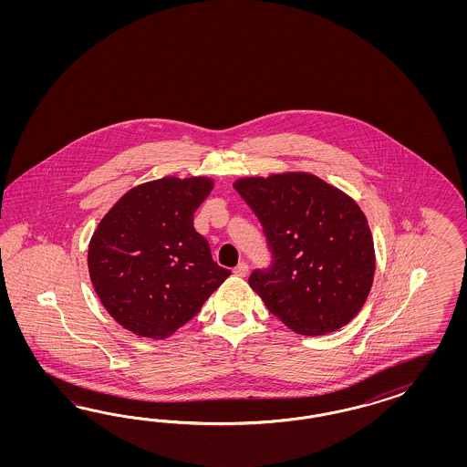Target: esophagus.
<instances>
[{
	"label": "esophagus",
	"instance_id": "esophagus-1",
	"mask_svg": "<svg viewBox=\"0 0 467 467\" xmlns=\"http://www.w3.org/2000/svg\"><path fill=\"white\" fill-rule=\"evenodd\" d=\"M234 275H238V277H244V275H248V265L244 264V262H241V264H238L236 267H234Z\"/></svg>",
	"mask_w": 467,
	"mask_h": 467
}]
</instances>
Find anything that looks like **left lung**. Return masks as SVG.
Returning <instances> with one entry per match:
<instances>
[{
    "label": "left lung",
    "instance_id": "8db88e82",
    "mask_svg": "<svg viewBox=\"0 0 467 467\" xmlns=\"http://www.w3.org/2000/svg\"><path fill=\"white\" fill-rule=\"evenodd\" d=\"M233 186L260 219L275 258L248 279L265 306L301 336L348 326L367 301L377 262L354 198L305 171L244 176Z\"/></svg>",
    "mask_w": 467,
    "mask_h": 467
}]
</instances>
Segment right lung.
I'll use <instances>...</instances> for the list:
<instances>
[{
  "instance_id": "add662e5",
  "label": "right lung",
  "mask_w": 467,
  "mask_h": 467,
  "mask_svg": "<svg viewBox=\"0 0 467 467\" xmlns=\"http://www.w3.org/2000/svg\"><path fill=\"white\" fill-rule=\"evenodd\" d=\"M213 188L209 176H166L133 186L100 219L88 275L102 306L131 334L170 337L231 275L193 227Z\"/></svg>"
}]
</instances>
